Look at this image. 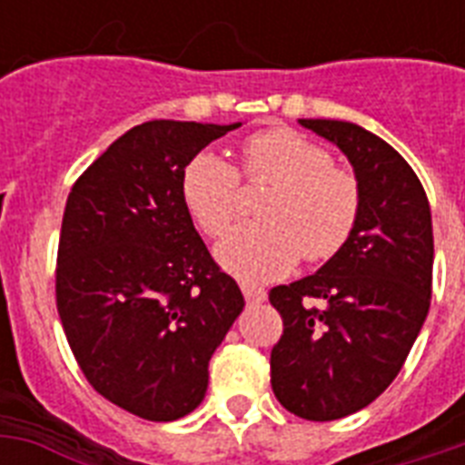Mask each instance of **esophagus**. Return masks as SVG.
I'll use <instances>...</instances> for the list:
<instances>
[{
	"label": "esophagus",
	"instance_id": "obj_1",
	"mask_svg": "<svg viewBox=\"0 0 465 465\" xmlns=\"http://www.w3.org/2000/svg\"><path fill=\"white\" fill-rule=\"evenodd\" d=\"M241 292H243V297H246L248 304H261L268 299V292L262 290V287H255V284L241 282Z\"/></svg>",
	"mask_w": 465,
	"mask_h": 465
}]
</instances>
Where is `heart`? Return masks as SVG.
<instances>
[{
  "label": "heart",
  "mask_w": 465,
  "mask_h": 465,
  "mask_svg": "<svg viewBox=\"0 0 465 465\" xmlns=\"http://www.w3.org/2000/svg\"><path fill=\"white\" fill-rule=\"evenodd\" d=\"M248 181H270L277 193L262 204L265 222L241 224L219 241L226 272L262 282L297 268L302 255L328 261L345 246L360 217V185L350 171L304 134L277 127L253 134L243 147ZM183 200L207 236H219L241 212L239 171L214 152H200L183 171Z\"/></svg>",
  "instance_id": "obj_1"
}]
</instances>
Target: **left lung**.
Here are the masks:
<instances>
[{
    "label": "left lung",
    "instance_id": "left-lung-1",
    "mask_svg": "<svg viewBox=\"0 0 465 465\" xmlns=\"http://www.w3.org/2000/svg\"><path fill=\"white\" fill-rule=\"evenodd\" d=\"M299 125L347 156L361 200L345 246L318 272L270 292L284 323L270 354L272 391L297 418L328 422L381 396L420 335L432 299V212L389 142L345 120Z\"/></svg>",
    "mask_w": 465,
    "mask_h": 465
}]
</instances>
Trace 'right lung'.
<instances>
[{"label":"right lung","mask_w":465,"mask_h":465,"mask_svg":"<svg viewBox=\"0 0 465 465\" xmlns=\"http://www.w3.org/2000/svg\"><path fill=\"white\" fill-rule=\"evenodd\" d=\"M241 127L149 120L91 163L67 197L57 311L89 383L123 411L173 422L203 403L210 360L246 302L183 200V171Z\"/></svg>","instance_id":"add662e5"}]
</instances>
